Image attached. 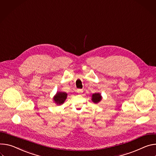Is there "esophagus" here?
Here are the masks:
<instances>
[{"instance_id":"esophagus-1","label":"esophagus","mask_w":156,"mask_h":156,"mask_svg":"<svg viewBox=\"0 0 156 156\" xmlns=\"http://www.w3.org/2000/svg\"><path fill=\"white\" fill-rule=\"evenodd\" d=\"M77 93H79V94L83 93V90H82V89H77Z\"/></svg>"}]
</instances>
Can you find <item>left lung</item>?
<instances>
[{"mask_svg": "<svg viewBox=\"0 0 156 156\" xmlns=\"http://www.w3.org/2000/svg\"><path fill=\"white\" fill-rule=\"evenodd\" d=\"M101 98L102 97L100 94L99 93H95V94H93L92 95V100L95 103H98V102H100Z\"/></svg>", "mask_w": 156, "mask_h": 156, "instance_id": "obj_1", "label": "left lung"}]
</instances>
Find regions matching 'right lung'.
Listing matches in <instances>:
<instances>
[{
  "label": "right lung",
  "mask_w": 156,
  "mask_h": 156,
  "mask_svg": "<svg viewBox=\"0 0 156 156\" xmlns=\"http://www.w3.org/2000/svg\"><path fill=\"white\" fill-rule=\"evenodd\" d=\"M67 94L66 92H58L56 93V94L55 95L53 100L56 103L57 105H62L64 103V101L67 98Z\"/></svg>",
  "instance_id": "add662e5"
}]
</instances>
